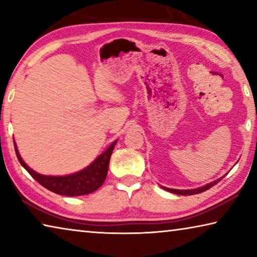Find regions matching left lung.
I'll return each instance as SVG.
<instances>
[{"label":"left lung","instance_id":"left-lung-1","mask_svg":"<svg viewBox=\"0 0 257 257\" xmlns=\"http://www.w3.org/2000/svg\"><path fill=\"white\" fill-rule=\"evenodd\" d=\"M224 177V176H223ZM223 177L222 178H219V179L217 180H215V181H213V182H210V184H207V185H205V186H203V187H199V188H196V189H187V190H179V189H171V188H167V187H162V188L164 189V190H168V191H170V193H173V194H177V195H195V194H201V193H203V191H205V190H207V189H210L211 187H213L214 185H216L217 182H219L221 179H223Z\"/></svg>","mask_w":257,"mask_h":257}]
</instances>
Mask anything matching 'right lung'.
I'll use <instances>...</instances> for the list:
<instances>
[{"instance_id":"1","label":"right lung","mask_w":257,"mask_h":257,"mask_svg":"<svg viewBox=\"0 0 257 257\" xmlns=\"http://www.w3.org/2000/svg\"><path fill=\"white\" fill-rule=\"evenodd\" d=\"M115 144L116 141L113 142L105 152H103L92 164H89L84 170L72 173V175L60 177L43 176L35 172L21 159L19 152L17 150L16 143L15 150L20 164L38 184H41L46 189L53 191L55 194L64 195V196H81V195L93 193L103 185L107 175L108 163H110L111 154Z\"/></svg>"}]
</instances>
